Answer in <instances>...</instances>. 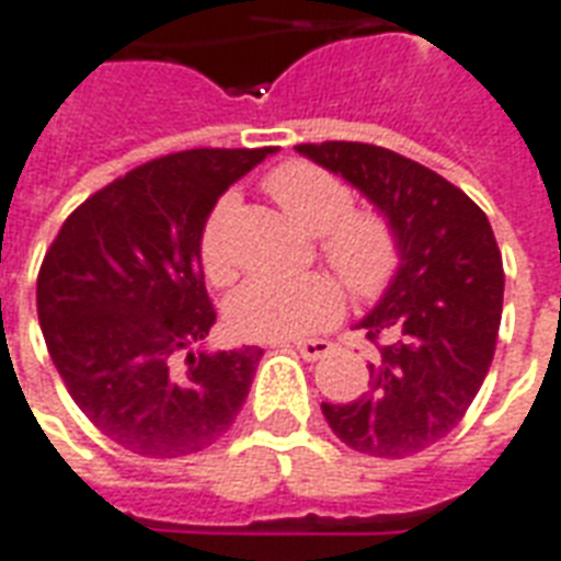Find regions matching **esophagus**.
Returning a JSON list of instances; mask_svg holds the SVG:
<instances>
[{"mask_svg":"<svg viewBox=\"0 0 561 561\" xmlns=\"http://www.w3.org/2000/svg\"><path fill=\"white\" fill-rule=\"evenodd\" d=\"M296 348L305 360H319V357L331 355L334 343H328V340H298Z\"/></svg>","mask_w":561,"mask_h":561,"instance_id":"obj_1","label":"esophagus"}]
</instances>
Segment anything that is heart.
<instances>
[{
  "label": "heart",
  "instance_id": "b5f03b06",
  "mask_svg": "<svg viewBox=\"0 0 561 561\" xmlns=\"http://www.w3.org/2000/svg\"><path fill=\"white\" fill-rule=\"evenodd\" d=\"M263 185L298 225L319 233V251L352 296L373 301L393 284L399 272V236L381 213L352 209L355 197L340 176L310 162H284L265 174ZM233 213L236 195L227 192L201 227L197 254L213 284H227L236 275V256L227 239ZM340 316V284L322 272L248 277L227 305V319L236 334L251 340H296L334 325Z\"/></svg>",
  "mask_w": 561,
  "mask_h": 561
}]
</instances>
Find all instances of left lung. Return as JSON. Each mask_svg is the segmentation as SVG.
Masks as SVG:
<instances>
[{
    "instance_id": "8db88e82",
    "label": "left lung",
    "mask_w": 561,
    "mask_h": 561,
    "mask_svg": "<svg viewBox=\"0 0 561 561\" xmlns=\"http://www.w3.org/2000/svg\"><path fill=\"white\" fill-rule=\"evenodd\" d=\"M296 150L360 188L399 236L393 284L357 325L373 343L369 390L322 414L364 456H416L461 423L494 360L505 280L494 230L458 185L387 147Z\"/></svg>"
}]
</instances>
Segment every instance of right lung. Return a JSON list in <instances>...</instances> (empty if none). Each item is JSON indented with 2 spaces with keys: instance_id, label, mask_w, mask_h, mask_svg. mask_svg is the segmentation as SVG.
Instances as JSON below:
<instances>
[{
  "instance_id": "right-lung-1",
  "label": "right lung",
  "mask_w": 561,
  "mask_h": 561,
  "mask_svg": "<svg viewBox=\"0 0 561 561\" xmlns=\"http://www.w3.org/2000/svg\"><path fill=\"white\" fill-rule=\"evenodd\" d=\"M272 147H197L133 168L67 216L37 275L46 348L79 411L129 453L180 458L242 411L260 345L195 352L216 325L197 239Z\"/></svg>"
}]
</instances>
